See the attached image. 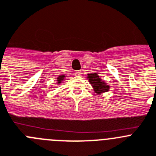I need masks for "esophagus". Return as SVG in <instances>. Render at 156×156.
Returning <instances> with one entry per match:
<instances>
[{
	"label": "esophagus",
	"instance_id": "34e87169",
	"mask_svg": "<svg viewBox=\"0 0 156 156\" xmlns=\"http://www.w3.org/2000/svg\"><path fill=\"white\" fill-rule=\"evenodd\" d=\"M75 74L77 76H80V75H82V71L81 70H77V71H75Z\"/></svg>",
	"mask_w": 156,
	"mask_h": 156
}]
</instances>
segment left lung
I'll return each mask as SVG.
<instances>
[{
	"mask_svg": "<svg viewBox=\"0 0 156 156\" xmlns=\"http://www.w3.org/2000/svg\"><path fill=\"white\" fill-rule=\"evenodd\" d=\"M87 79L89 80V83L91 84L93 90L95 93H97V94H102L105 92L109 91L110 89V86L108 85L104 80H102V78L99 76V74H97V73L88 74Z\"/></svg>",
	"mask_w": 156,
	"mask_h": 156,
	"instance_id": "8db88e82",
	"label": "left lung"
}]
</instances>
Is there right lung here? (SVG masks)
<instances>
[{
  "mask_svg": "<svg viewBox=\"0 0 156 156\" xmlns=\"http://www.w3.org/2000/svg\"><path fill=\"white\" fill-rule=\"evenodd\" d=\"M65 78H66V76L63 75H63H59L57 78V85H59L60 83H62V82L65 79Z\"/></svg>",
  "mask_w": 156,
  "mask_h": 156,
  "instance_id": "1",
  "label": "right lung"
}]
</instances>
